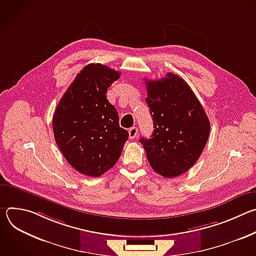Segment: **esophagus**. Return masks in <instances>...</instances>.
I'll list each match as a JSON object with an SVG mask.
<instances>
[{"label": "esophagus", "mask_w": 256, "mask_h": 256, "mask_svg": "<svg viewBox=\"0 0 256 256\" xmlns=\"http://www.w3.org/2000/svg\"><path fill=\"white\" fill-rule=\"evenodd\" d=\"M138 134V128H130V130H128V136H130V138H136V136Z\"/></svg>", "instance_id": "1"}]
</instances>
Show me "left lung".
Instances as JSON below:
<instances>
[{
	"label": "left lung",
	"instance_id": "1",
	"mask_svg": "<svg viewBox=\"0 0 256 256\" xmlns=\"http://www.w3.org/2000/svg\"><path fill=\"white\" fill-rule=\"evenodd\" d=\"M147 102L153 118L151 138H140L151 167L166 178L190 169L210 134V120L190 85L173 72L146 80Z\"/></svg>",
	"mask_w": 256,
	"mask_h": 256
}]
</instances>
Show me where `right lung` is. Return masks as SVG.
Instances as JSON below:
<instances>
[{"label": "right lung", "mask_w": 256, "mask_h": 256, "mask_svg": "<svg viewBox=\"0 0 256 256\" xmlns=\"http://www.w3.org/2000/svg\"><path fill=\"white\" fill-rule=\"evenodd\" d=\"M120 72L89 64L60 98L52 120L54 140L68 163L78 172L98 177L120 159L128 132L120 126L107 89Z\"/></svg>", "instance_id": "add662e5"}]
</instances>
